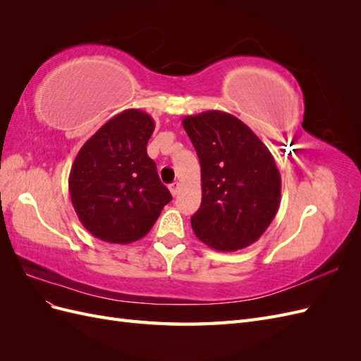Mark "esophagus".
I'll list each match as a JSON object with an SVG mask.
<instances>
[{
  "label": "esophagus",
  "mask_w": 361,
  "mask_h": 361,
  "mask_svg": "<svg viewBox=\"0 0 361 361\" xmlns=\"http://www.w3.org/2000/svg\"><path fill=\"white\" fill-rule=\"evenodd\" d=\"M169 188H170V192H171L173 197H176V195L179 194V190H180V183L179 182H173Z\"/></svg>",
  "instance_id": "obj_1"
}]
</instances>
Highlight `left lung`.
<instances>
[{
    "mask_svg": "<svg viewBox=\"0 0 361 361\" xmlns=\"http://www.w3.org/2000/svg\"><path fill=\"white\" fill-rule=\"evenodd\" d=\"M182 126L202 169V204L191 216L195 236L216 251L256 243L280 206L274 157L244 122L224 111L187 116Z\"/></svg>",
    "mask_w": 361,
    "mask_h": 361,
    "instance_id": "1",
    "label": "left lung"
}]
</instances>
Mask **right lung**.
Returning a JSON list of instances; mask_svg holds the SVG:
<instances>
[{"label":"right lung","instance_id":"right-lung-1","mask_svg":"<svg viewBox=\"0 0 361 361\" xmlns=\"http://www.w3.org/2000/svg\"><path fill=\"white\" fill-rule=\"evenodd\" d=\"M154 129V118L130 108L97 129L76 155L69 174L71 200L97 239L138 241L171 200L146 150Z\"/></svg>","mask_w":361,"mask_h":361}]
</instances>
